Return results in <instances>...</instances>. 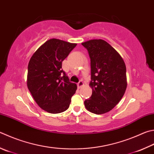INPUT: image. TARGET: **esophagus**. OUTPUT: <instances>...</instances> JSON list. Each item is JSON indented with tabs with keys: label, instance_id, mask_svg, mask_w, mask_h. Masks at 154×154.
Here are the masks:
<instances>
[{
	"label": "esophagus",
	"instance_id": "1",
	"mask_svg": "<svg viewBox=\"0 0 154 154\" xmlns=\"http://www.w3.org/2000/svg\"><path fill=\"white\" fill-rule=\"evenodd\" d=\"M83 85H84V83H83V82H82V81H80V82L77 83L78 88H82V87H83Z\"/></svg>",
	"mask_w": 154,
	"mask_h": 154
}]
</instances>
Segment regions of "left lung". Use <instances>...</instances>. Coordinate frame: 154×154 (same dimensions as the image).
<instances>
[{
  "label": "left lung",
  "mask_w": 154,
  "mask_h": 154,
  "mask_svg": "<svg viewBox=\"0 0 154 154\" xmlns=\"http://www.w3.org/2000/svg\"><path fill=\"white\" fill-rule=\"evenodd\" d=\"M91 60V96L84 102L88 111L102 114L121 101L127 89L126 65L119 53L106 41L91 40L82 44Z\"/></svg>",
  "instance_id": "1"
}]
</instances>
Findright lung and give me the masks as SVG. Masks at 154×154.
Returning a JSON list of instances; mask_svg holds the SVG:
<instances>
[{
	"mask_svg": "<svg viewBox=\"0 0 154 154\" xmlns=\"http://www.w3.org/2000/svg\"><path fill=\"white\" fill-rule=\"evenodd\" d=\"M77 44L50 39L31 57L28 64L27 85L37 104L49 113L67 110L77 85L69 82L62 69L63 61Z\"/></svg>",
	"mask_w": 154,
	"mask_h": 154,
	"instance_id": "right-lung-1",
	"label": "right lung"
}]
</instances>
